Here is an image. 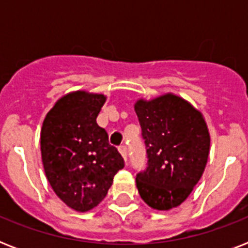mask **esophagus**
Returning <instances> with one entry per match:
<instances>
[{
  "label": "esophagus",
  "mask_w": 248,
  "mask_h": 248,
  "mask_svg": "<svg viewBox=\"0 0 248 248\" xmlns=\"http://www.w3.org/2000/svg\"><path fill=\"white\" fill-rule=\"evenodd\" d=\"M118 151H120V153L122 155L124 161H127V149H126V145H121V147L118 148Z\"/></svg>",
  "instance_id": "obj_1"
}]
</instances>
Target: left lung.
Instances as JSON below:
<instances>
[{
	"instance_id": "8db88e82",
	"label": "left lung",
	"mask_w": 248,
	"mask_h": 248,
	"mask_svg": "<svg viewBox=\"0 0 248 248\" xmlns=\"http://www.w3.org/2000/svg\"><path fill=\"white\" fill-rule=\"evenodd\" d=\"M141 126L147 169L136 186L148 206L167 211L180 206L200 181L210 153V132L203 116L173 93L135 103Z\"/></svg>"
}]
</instances>
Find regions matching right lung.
Instances as JSON below:
<instances>
[{
	"mask_svg": "<svg viewBox=\"0 0 248 248\" xmlns=\"http://www.w3.org/2000/svg\"><path fill=\"white\" fill-rule=\"evenodd\" d=\"M107 97L75 91L60 97L41 128V155L54 192L68 207L90 211L104 200L124 162L96 124Z\"/></svg>",
	"mask_w": 248,
	"mask_h": 248,
	"instance_id": "1",
	"label": "right lung"
}]
</instances>
